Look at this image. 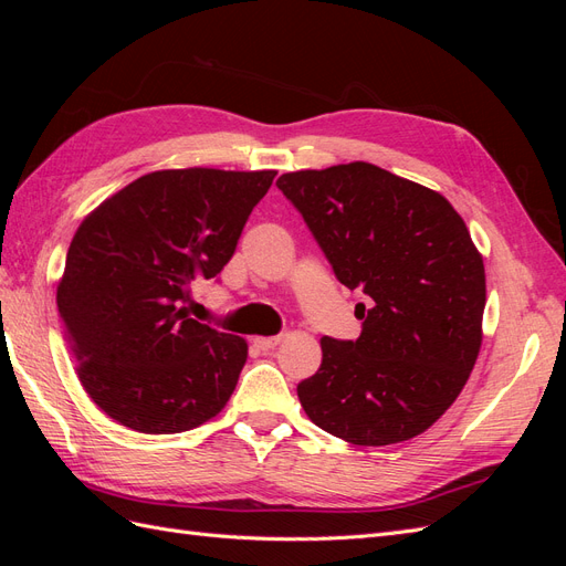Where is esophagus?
I'll list each match as a JSON object with an SVG mask.
<instances>
[{
    "mask_svg": "<svg viewBox=\"0 0 566 566\" xmlns=\"http://www.w3.org/2000/svg\"><path fill=\"white\" fill-rule=\"evenodd\" d=\"M281 342V335H273V337H254L252 339V345L256 347V349H262V352H269V349H273Z\"/></svg>",
    "mask_w": 566,
    "mask_h": 566,
    "instance_id": "esophagus-1",
    "label": "esophagus"
}]
</instances>
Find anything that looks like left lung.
I'll use <instances>...</instances> for the list:
<instances>
[{"mask_svg": "<svg viewBox=\"0 0 566 566\" xmlns=\"http://www.w3.org/2000/svg\"><path fill=\"white\" fill-rule=\"evenodd\" d=\"M276 186L335 279L361 290L358 339H321L304 413L356 447L413 439L458 399L482 347V254L451 202L368 163L304 169Z\"/></svg>", "mask_w": 566, "mask_h": 566, "instance_id": "1", "label": "left lung"}]
</instances>
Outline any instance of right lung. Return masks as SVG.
Wrapping results in <instances>:
<instances>
[{"instance_id":"add662e5","label":"right lung","mask_w":566,"mask_h":566,"mask_svg":"<svg viewBox=\"0 0 566 566\" xmlns=\"http://www.w3.org/2000/svg\"><path fill=\"white\" fill-rule=\"evenodd\" d=\"M276 177L224 169L144 175L82 221L56 293L77 375L106 416L144 434L214 418L248 345L188 318L191 283L217 279Z\"/></svg>"}]
</instances>
